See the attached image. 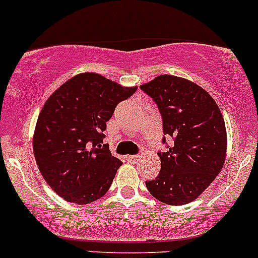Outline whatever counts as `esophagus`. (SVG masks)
<instances>
[{
  "instance_id": "1",
  "label": "esophagus",
  "mask_w": 258,
  "mask_h": 258,
  "mask_svg": "<svg viewBox=\"0 0 258 258\" xmlns=\"http://www.w3.org/2000/svg\"><path fill=\"white\" fill-rule=\"evenodd\" d=\"M140 156H126V160L128 163H136L139 161Z\"/></svg>"
}]
</instances>
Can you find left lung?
<instances>
[{
    "label": "left lung",
    "mask_w": 258,
    "mask_h": 258,
    "mask_svg": "<svg viewBox=\"0 0 258 258\" xmlns=\"http://www.w3.org/2000/svg\"><path fill=\"white\" fill-rule=\"evenodd\" d=\"M140 87L157 103L163 132L173 139L172 147L158 152L161 171L146 187L163 204H189L225 165L227 134L220 107L201 86L172 75H161Z\"/></svg>",
    "instance_id": "obj_1"
}]
</instances>
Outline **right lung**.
<instances>
[{
    "label": "right lung",
    "instance_id": "add662e5",
    "mask_svg": "<svg viewBox=\"0 0 258 258\" xmlns=\"http://www.w3.org/2000/svg\"><path fill=\"white\" fill-rule=\"evenodd\" d=\"M95 72L67 80L38 114L32 146L41 175L64 201L87 205L105 196L121 161L103 145L114 107L134 95Z\"/></svg>",
    "mask_w": 258,
    "mask_h": 258
}]
</instances>
